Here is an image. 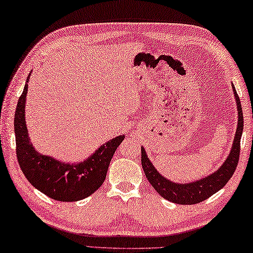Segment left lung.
<instances>
[{"label": "left lung", "mask_w": 253, "mask_h": 253, "mask_svg": "<svg viewBox=\"0 0 253 253\" xmlns=\"http://www.w3.org/2000/svg\"><path fill=\"white\" fill-rule=\"evenodd\" d=\"M232 88L233 93H235L238 108V127L235 135V140H233L231 151L226 159V162L212 174L190 183H185V185L172 182L168 180L167 178L163 177L162 174L156 170V168L151 165L148 157H147L145 149L141 148L142 169H144V172L148 181L150 182V185L154 187V189L163 198L179 205H195L208 199L210 196H212L218 190L221 189L230 180L233 172L236 171L239 162L240 139L243 130V115L240 98H239L235 87L232 86Z\"/></svg>", "instance_id": "1"}]
</instances>
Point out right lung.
<instances>
[{"mask_svg": "<svg viewBox=\"0 0 253 253\" xmlns=\"http://www.w3.org/2000/svg\"><path fill=\"white\" fill-rule=\"evenodd\" d=\"M30 75L27 77L29 82ZM27 84L17 102L14 118L16 156L23 173L36 189L58 201H77L93 195L103 185L109 163L125 136L107 141L90 157L71 165L39 154L30 141L25 125Z\"/></svg>", "mask_w": 253, "mask_h": 253, "instance_id": "add662e5", "label": "right lung"}]
</instances>
